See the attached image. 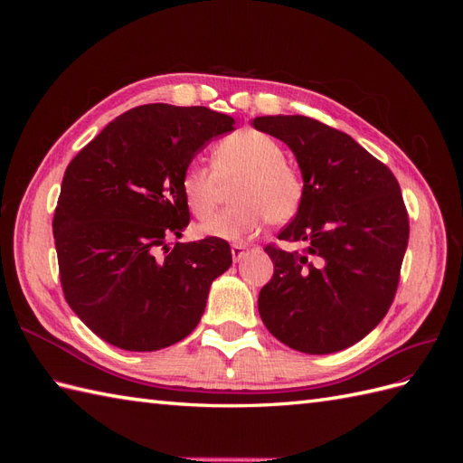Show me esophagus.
<instances>
[{
  "mask_svg": "<svg viewBox=\"0 0 463 463\" xmlns=\"http://www.w3.org/2000/svg\"><path fill=\"white\" fill-rule=\"evenodd\" d=\"M247 253H249V249L245 245H241V243H233L232 245V259H233V262H240L241 259H245Z\"/></svg>",
  "mask_w": 463,
  "mask_h": 463,
  "instance_id": "1",
  "label": "esophagus"
}]
</instances>
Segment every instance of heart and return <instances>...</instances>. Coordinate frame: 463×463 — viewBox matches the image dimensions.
<instances>
[{
  "mask_svg": "<svg viewBox=\"0 0 463 463\" xmlns=\"http://www.w3.org/2000/svg\"><path fill=\"white\" fill-rule=\"evenodd\" d=\"M210 165L189 164L179 181L189 213L206 220L232 187L235 203L199 226V233L218 240H249L264 226L286 223L299 213L305 184L299 170L284 158V148L260 131H240L222 138L210 152Z\"/></svg>",
  "mask_w": 463,
  "mask_h": 463,
  "instance_id": "b5f03b06",
  "label": "heart"
}]
</instances>
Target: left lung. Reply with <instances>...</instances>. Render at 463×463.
<instances>
[{
  "label": "left lung",
  "mask_w": 463,
  "mask_h": 463,
  "mask_svg": "<svg viewBox=\"0 0 463 463\" xmlns=\"http://www.w3.org/2000/svg\"><path fill=\"white\" fill-rule=\"evenodd\" d=\"M255 129L284 141L303 174L299 213L264 250L274 276L259 293L269 332L303 354L354 345L394 301L410 220L398 179L352 137L305 116H264Z\"/></svg>",
  "instance_id": "1"
}]
</instances>
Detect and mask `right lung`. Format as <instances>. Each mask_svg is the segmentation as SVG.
Segmentation results:
<instances>
[{
	"instance_id": "right-lung-1",
	"label": "right lung",
	"mask_w": 463,
	"mask_h": 463,
	"mask_svg": "<svg viewBox=\"0 0 463 463\" xmlns=\"http://www.w3.org/2000/svg\"><path fill=\"white\" fill-rule=\"evenodd\" d=\"M233 125L204 106H137L67 165L52 223L61 289L108 344L156 352L199 325L210 284L232 264L230 245L167 240L189 226L184 170Z\"/></svg>"
}]
</instances>
